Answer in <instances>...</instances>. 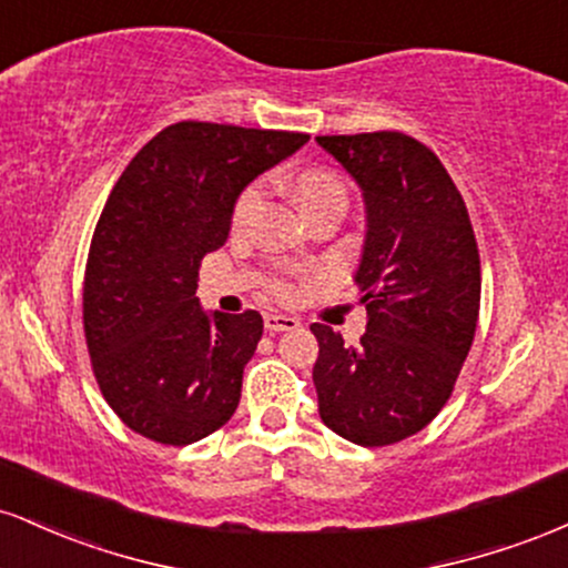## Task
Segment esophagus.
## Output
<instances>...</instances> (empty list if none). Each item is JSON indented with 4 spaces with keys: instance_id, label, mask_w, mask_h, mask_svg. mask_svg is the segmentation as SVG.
Segmentation results:
<instances>
[{
    "instance_id": "obj_1",
    "label": "esophagus",
    "mask_w": 568,
    "mask_h": 568,
    "mask_svg": "<svg viewBox=\"0 0 568 568\" xmlns=\"http://www.w3.org/2000/svg\"><path fill=\"white\" fill-rule=\"evenodd\" d=\"M264 328L270 334H280V331H296L298 321L291 315H264Z\"/></svg>"
}]
</instances>
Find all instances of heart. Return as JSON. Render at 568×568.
<instances>
[{"label": "heart", "instance_id": "b5f03b06", "mask_svg": "<svg viewBox=\"0 0 568 568\" xmlns=\"http://www.w3.org/2000/svg\"><path fill=\"white\" fill-rule=\"evenodd\" d=\"M291 194L293 200H296L298 211L304 213V219H312L315 213L331 211V207L344 211V205H347V184L342 181V175L328 171V168H304V171H298L291 179ZM256 202H258L256 184L245 186L243 192L234 197L232 216H230L234 230H240V226L245 224L247 216L253 213V207H256ZM266 288H270V293H275V296H288L291 293V285L283 283V280H270Z\"/></svg>", "mask_w": 568, "mask_h": 568}]
</instances>
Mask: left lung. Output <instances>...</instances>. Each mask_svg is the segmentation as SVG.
Masks as SVG:
<instances>
[{"instance_id":"obj_1","label":"left lung","mask_w":568,"mask_h":568,"mask_svg":"<svg viewBox=\"0 0 568 568\" xmlns=\"http://www.w3.org/2000/svg\"><path fill=\"white\" fill-rule=\"evenodd\" d=\"M366 200L357 266L366 334L349 347L315 323L321 419L357 446H393L446 406L473 347L480 256L465 200L443 162L397 130L317 135Z\"/></svg>"}]
</instances>
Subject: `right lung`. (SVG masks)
<instances>
[{
  "mask_svg": "<svg viewBox=\"0 0 568 568\" xmlns=\"http://www.w3.org/2000/svg\"><path fill=\"white\" fill-rule=\"evenodd\" d=\"M310 141L293 130L175 122L122 171L90 240L82 323L103 400L125 427L189 446L232 419L264 321L202 312L197 270L234 197Z\"/></svg>",
  "mask_w": 568,
  "mask_h": 568,
  "instance_id": "1",
  "label": "right lung"
}]
</instances>
